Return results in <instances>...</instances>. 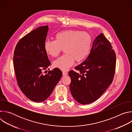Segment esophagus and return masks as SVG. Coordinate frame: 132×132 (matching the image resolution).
<instances>
[{"label": "esophagus", "instance_id": "1", "mask_svg": "<svg viewBox=\"0 0 132 132\" xmlns=\"http://www.w3.org/2000/svg\"><path fill=\"white\" fill-rule=\"evenodd\" d=\"M63 76H65V75H67L68 74V72H66V71H63Z\"/></svg>", "mask_w": 132, "mask_h": 132}]
</instances>
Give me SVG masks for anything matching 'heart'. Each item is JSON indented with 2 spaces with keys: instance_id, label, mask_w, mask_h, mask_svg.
Returning a JSON list of instances; mask_svg holds the SVG:
<instances>
[{
  "instance_id": "heart-1",
  "label": "heart",
  "mask_w": 132,
  "mask_h": 132,
  "mask_svg": "<svg viewBox=\"0 0 132 132\" xmlns=\"http://www.w3.org/2000/svg\"><path fill=\"white\" fill-rule=\"evenodd\" d=\"M91 37L87 32L75 30L62 31L55 35V41L47 40L44 44L46 53L53 57L58 56L64 48L65 54L54 62L53 66L67 70L74 64L83 61L89 53Z\"/></svg>"
}]
</instances>
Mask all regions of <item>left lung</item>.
Masks as SVG:
<instances>
[{"instance_id":"8db88e82","label":"left lung","mask_w":132,"mask_h":132,"mask_svg":"<svg viewBox=\"0 0 132 132\" xmlns=\"http://www.w3.org/2000/svg\"><path fill=\"white\" fill-rule=\"evenodd\" d=\"M116 66V55L103 33L94 40L86 60L68 74L71 78L70 91L73 98L82 104L91 103L99 98L111 84Z\"/></svg>"}]
</instances>
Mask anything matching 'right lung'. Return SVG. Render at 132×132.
<instances>
[{"label": "right lung", "mask_w": 132, "mask_h": 132, "mask_svg": "<svg viewBox=\"0 0 132 132\" xmlns=\"http://www.w3.org/2000/svg\"><path fill=\"white\" fill-rule=\"evenodd\" d=\"M48 26H41L24 36L15 46L13 66L18 86L24 95L36 102L45 100L62 76L57 68L43 74L51 64L44 48Z\"/></svg>", "instance_id": "right-lung-1"}]
</instances>
